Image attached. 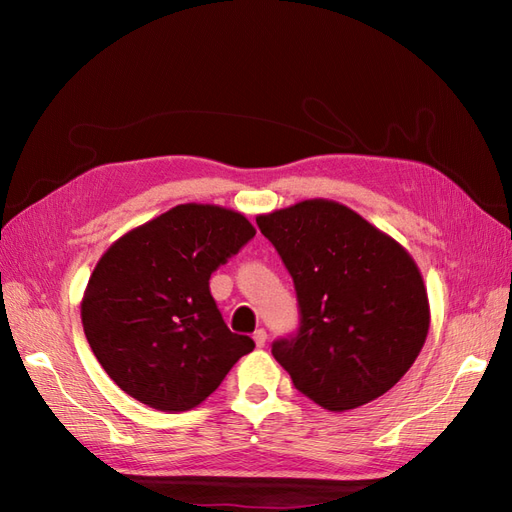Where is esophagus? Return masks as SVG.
Instances as JSON below:
<instances>
[{"label":"esophagus","instance_id":"obj_1","mask_svg":"<svg viewBox=\"0 0 512 512\" xmlns=\"http://www.w3.org/2000/svg\"><path fill=\"white\" fill-rule=\"evenodd\" d=\"M254 342H256L258 348L265 346V344H267V331H265V329H256V331H254Z\"/></svg>","mask_w":512,"mask_h":512}]
</instances>
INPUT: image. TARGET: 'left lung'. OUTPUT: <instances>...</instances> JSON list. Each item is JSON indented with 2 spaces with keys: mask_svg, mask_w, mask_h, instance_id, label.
I'll return each mask as SVG.
<instances>
[{
  "mask_svg": "<svg viewBox=\"0 0 512 512\" xmlns=\"http://www.w3.org/2000/svg\"><path fill=\"white\" fill-rule=\"evenodd\" d=\"M256 224L297 290L299 331L271 350L294 386L331 412L393 389L429 331V299L414 258L327 198L258 215Z\"/></svg>",
  "mask_w": 512,
  "mask_h": 512,
  "instance_id": "left-lung-1",
  "label": "left lung"
}]
</instances>
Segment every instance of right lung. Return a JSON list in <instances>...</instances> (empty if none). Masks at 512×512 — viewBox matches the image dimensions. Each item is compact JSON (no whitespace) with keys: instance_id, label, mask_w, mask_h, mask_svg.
<instances>
[{"instance_id":"1","label":"right lung","mask_w":512,"mask_h":512,"mask_svg":"<svg viewBox=\"0 0 512 512\" xmlns=\"http://www.w3.org/2000/svg\"><path fill=\"white\" fill-rule=\"evenodd\" d=\"M256 235L243 213L177 205L119 237L98 260L81 320L111 380L141 404L185 412L218 389L254 350L232 333L209 277Z\"/></svg>"}]
</instances>
